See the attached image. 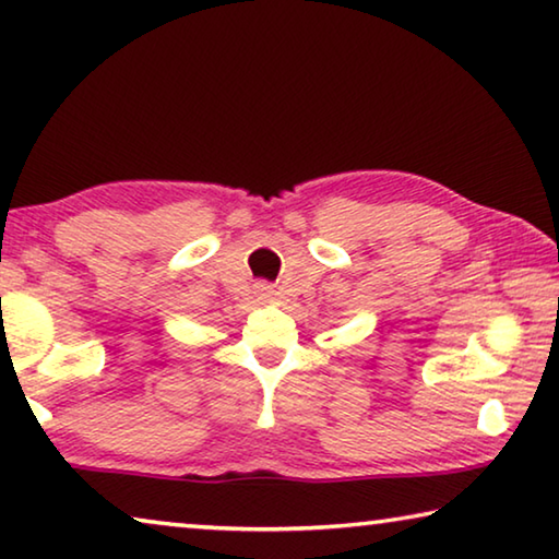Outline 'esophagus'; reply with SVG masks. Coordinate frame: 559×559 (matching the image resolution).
<instances>
[{
    "label": "esophagus",
    "mask_w": 559,
    "mask_h": 559,
    "mask_svg": "<svg viewBox=\"0 0 559 559\" xmlns=\"http://www.w3.org/2000/svg\"><path fill=\"white\" fill-rule=\"evenodd\" d=\"M257 293H259L261 298H271V293H273V290H271L269 286H257Z\"/></svg>",
    "instance_id": "34e87169"
}]
</instances>
